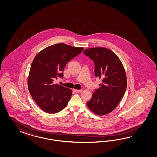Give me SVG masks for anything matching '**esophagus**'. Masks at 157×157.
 I'll use <instances>...</instances> for the list:
<instances>
[{
  "instance_id": "obj_1",
  "label": "esophagus",
  "mask_w": 157,
  "mask_h": 157,
  "mask_svg": "<svg viewBox=\"0 0 157 157\" xmlns=\"http://www.w3.org/2000/svg\"><path fill=\"white\" fill-rule=\"evenodd\" d=\"M74 91L75 93H81V92L82 91V89H81V90H76V89H74Z\"/></svg>"
}]
</instances>
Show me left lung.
<instances>
[{
  "mask_svg": "<svg viewBox=\"0 0 157 157\" xmlns=\"http://www.w3.org/2000/svg\"><path fill=\"white\" fill-rule=\"evenodd\" d=\"M94 63L95 76L101 79L100 87L87 102L90 109L98 115L108 114L122 100L127 88V77L119 57L105 48H92L83 52Z\"/></svg>",
  "mask_w": 157,
  "mask_h": 157,
  "instance_id": "left-lung-1",
  "label": "left lung"
}]
</instances>
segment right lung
Masks as SVG:
<instances>
[{
    "instance_id": "obj_1",
    "label": "right lung",
    "mask_w": 157,
    "mask_h": 157,
    "mask_svg": "<svg viewBox=\"0 0 157 157\" xmlns=\"http://www.w3.org/2000/svg\"><path fill=\"white\" fill-rule=\"evenodd\" d=\"M84 48L59 43L44 49L34 57L29 74V91L36 104L48 113H56L70 100L72 90L54 83L63 77L67 63Z\"/></svg>"
}]
</instances>
